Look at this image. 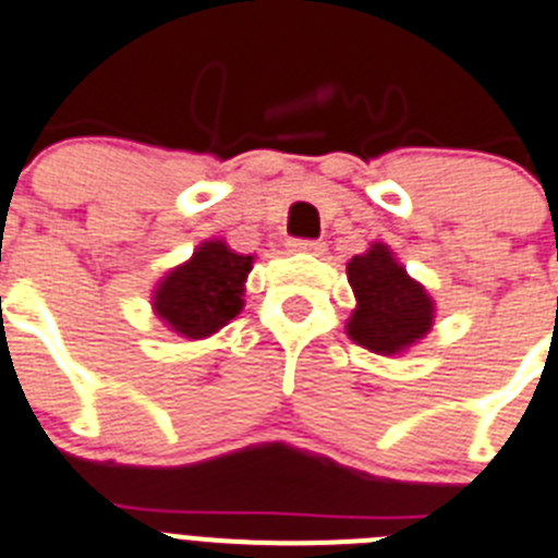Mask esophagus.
<instances>
[{"label": "esophagus", "instance_id": "esophagus-1", "mask_svg": "<svg viewBox=\"0 0 558 558\" xmlns=\"http://www.w3.org/2000/svg\"><path fill=\"white\" fill-rule=\"evenodd\" d=\"M289 246H292L294 252H308V255H323V252H326V243L312 241V238H292Z\"/></svg>", "mask_w": 558, "mask_h": 558}]
</instances>
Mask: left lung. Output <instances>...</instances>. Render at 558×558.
<instances>
[{
  "label": "left lung",
  "mask_w": 558,
  "mask_h": 558,
  "mask_svg": "<svg viewBox=\"0 0 558 558\" xmlns=\"http://www.w3.org/2000/svg\"><path fill=\"white\" fill-rule=\"evenodd\" d=\"M349 283L357 298V308L345 326L354 343L377 354H397L430 329L434 303L383 243H374L366 255L351 257Z\"/></svg>",
  "instance_id": "obj_1"
}]
</instances>
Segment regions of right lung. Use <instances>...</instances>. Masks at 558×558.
Returning a JSON list of instances; mask_svg holds the SVG:
<instances>
[{"mask_svg":"<svg viewBox=\"0 0 558 558\" xmlns=\"http://www.w3.org/2000/svg\"><path fill=\"white\" fill-rule=\"evenodd\" d=\"M252 269V255H238L221 241H209L161 280L156 312L178 335L207 337L227 326L241 312L243 280Z\"/></svg>","mask_w":558,"mask_h":558,"instance_id":"obj_1","label":"right lung"}]
</instances>
